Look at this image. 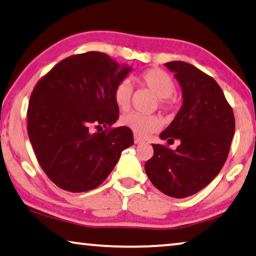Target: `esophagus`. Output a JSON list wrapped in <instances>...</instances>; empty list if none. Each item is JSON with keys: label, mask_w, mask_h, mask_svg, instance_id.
<instances>
[{"label": "esophagus", "mask_w": 256, "mask_h": 256, "mask_svg": "<svg viewBox=\"0 0 256 256\" xmlns=\"http://www.w3.org/2000/svg\"><path fill=\"white\" fill-rule=\"evenodd\" d=\"M144 142V140L140 138V136H134V144H142Z\"/></svg>", "instance_id": "34e87169"}]
</instances>
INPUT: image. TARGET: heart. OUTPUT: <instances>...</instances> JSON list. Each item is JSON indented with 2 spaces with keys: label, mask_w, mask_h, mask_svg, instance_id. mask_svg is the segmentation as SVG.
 <instances>
[{
  "label": "heart",
  "mask_w": 256,
  "mask_h": 256,
  "mask_svg": "<svg viewBox=\"0 0 256 256\" xmlns=\"http://www.w3.org/2000/svg\"><path fill=\"white\" fill-rule=\"evenodd\" d=\"M139 82L146 86L156 98H158V106L162 109L171 108L170 98L174 90V82L172 78L161 68H148L139 76ZM115 102L118 108L126 110L131 104L132 85L128 79L118 82L115 88ZM120 123L128 128L138 136H147L152 132L160 130L162 122L156 116H144L138 112H128L122 116Z\"/></svg>",
  "instance_id": "heart-1"
}]
</instances>
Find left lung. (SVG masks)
<instances>
[{
  "label": "left lung",
  "mask_w": 256,
  "mask_h": 256,
  "mask_svg": "<svg viewBox=\"0 0 256 256\" xmlns=\"http://www.w3.org/2000/svg\"><path fill=\"white\" fill-rule=\"evenodd\" d=\"M182 88V104L161 134L178 139L176 150L152 144L144 170L152 184L166 196L184 199L206 188L226 163L234 134V116L218 84L192 64L166 63Z\"/></svg>",
  "instance_id": "1"
}]
</instances>
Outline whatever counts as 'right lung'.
I'll return each instance as SVG.
<instances>
[{
	"instance_id": "obj_1",
	"label": "right lung",
	"mask_w": 256,
	"mask_h": 256,
	"mask_svg": "<svg viewBox=\"0 0 256 256\" xmlns=\"http://www.w3.org/2000/svg\"><path fill=\"white\" fill-rule=\"evenodd\" d=\"M131 71L104 52H88L60 60L34 87L30 141L40 166L60 188H96L133 144L128 128L109 130L120 116L115 88ZM93 126L106 130L92 132Z\"/></svg>"
}]
</instances>
